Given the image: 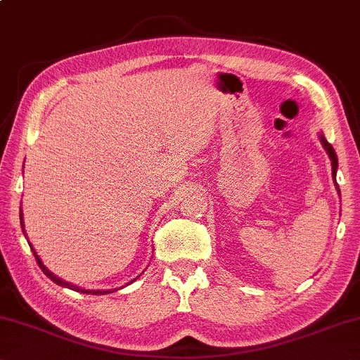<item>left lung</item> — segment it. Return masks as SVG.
I'll return each instance as SVG.
<instances>
[{
  "instance_id": "obj_1",
  "label": "left lung",
  "mask_w": 360,
  "mask_h": 360,
  "mask_svg": "<svg viewBox=\"0 0 360 360\" xmlns=\"http://www.w3.org/2000/svg\"><path fill=\"white\" fill-rule=\"evenodd\" d=\"M321 141H323V146L326 148V151H328V155L330 158V165H333V176H334V184L338 186L336 183V171H338V156H336V151H334V148L330 146V143H328L324 136H321ZM338 191H339V186H338Z\"/></svg>"
}]
</instances>
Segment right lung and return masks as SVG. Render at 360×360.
Returning a JSON list of instances; mask_svg holds the SVG:
<instances>
[{
  "instance_id": "right-lung-1",
  "label": "right lung",
  "mask_w": 360,
  "mask_h": 360,
  "mask_svg": "<svg viewBox=\"0 0 360 360\" xmlns=\"http://www.w3.org/2000/svg\"><path fill=\"white\" fill-rule=\"evenodd\" d=\"M19 219H21V227H24L22 225V214L19 212ZM32 252H34V248H32ZM34 257H36V262H37V265L41 266V270L44 271V275L46 276H49L52 281H54V283H57V285H60V286H67V288H70V290H74V291H80V293H87V295H103V293H112V291H115V290H112V291H95V290H80L79 286H75V285H70V283H65V281H62L60 278H57L56 275H52V273L47 270V268L42 265V262H41V258L36 255V252H34Z\"/></svg>"
}]
</instances>
